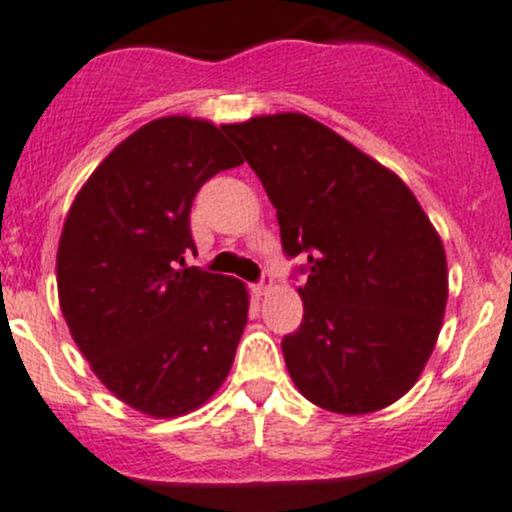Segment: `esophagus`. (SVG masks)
Wrapping results in <instances>:
<instances>
[{"label":"esophagus","instance_id":"esophagus-1","mask_svg":"<svg viewBox=\"0 0 512 512\" xmlns=\"http://www.w3.org/2000/svg\"><path fill=\"white\" fill-rule=\"evenodd\" d=\"M272 287V274L270 272H262V279L257 284H252V292L257 294V297H262V294L270 292Z\"/></svg>","mask_w":512,"mask_h":512}]
</instances>
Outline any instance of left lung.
Instances as JSON below:
<instances>
[{
	"instance_id": "left-lung-1",
	"label": "left lung",
	"mask_w": 512,
	"mask_h": 512,
	"mask_svg": "<svg viewBox=\"0 0 512 512\" xmlns=\"http://www.w3.org/2000/svg\"><path fill=\"white\" fill-rule=\"evenodd\" d=\"M304 255L301 326L282 353L301 395L365 414L400 400L437 343L449 294L437 230L405 181L299 112L225 125Z\"/></svg>"
}]
</instances>
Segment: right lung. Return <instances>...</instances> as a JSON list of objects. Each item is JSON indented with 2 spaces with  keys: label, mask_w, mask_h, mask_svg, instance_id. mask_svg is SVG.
Returning <instances> with one entry per match:
<instances>
[{
  "label": "right lung",
  "mask_w": 512,
  "mask_h": 512,
  "mask_svg": "<svg viewBox=\"0 0 512 512\" xmlns=\"http://www.w3.org/2000/svg\"><path fill=\"white\" fill-rule=\"evenodd\" d=\"M223 132L176 115L139 127L80 188L58 242L73 341L112 395L157 419L223 385L247 324L245 284L184 260L198 188L242 164Z\"/></svg>",
  "instance_id": "obj_1"
}]
</instances>
